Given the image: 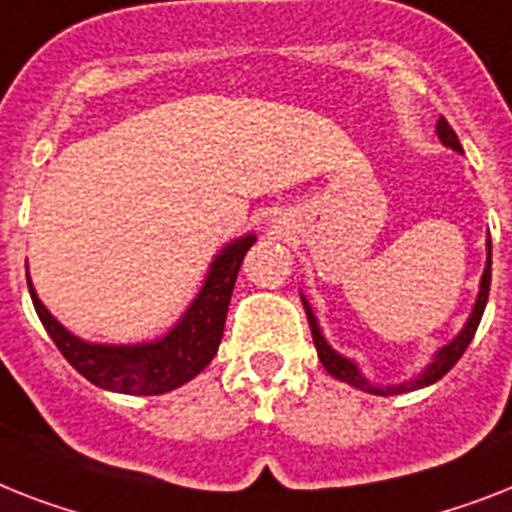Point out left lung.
I'll list each match as a JSON object with an SVG mask.
<instances>
[{
	"instance_id": "left-lung-1",
	"label": "left lung",
	"mask_w": 512,
	"mask_h": 512,
	"mask_svg": "<svg viewBox=\"0 0 512 512\" xmlns=\"http://www.w3.org/2000/svg\"><path fill=\"white\" fill-rule=\"evenodd\" d=\"M436 136L442 139L444 147L455 149V152H463V147H460V141H458V134L452 131L450 123H447L444 118H439V123H436ZM489 284H492V239L486 236V268H484V273H481L476 305H473L471 315H468V321H465L463 328H460V334L455 336L452 342L444 344V347H439V350L434 352V357H431V363L426 365V368H423L418 376H413L410 381H402V384H392V386L373 384L371 378H365V373L357 368V363H352L350 357L339 355V352H336L334 347L326 342V336H323L321 326H318V318H315L313 307H310V302L305 299V294H302V305H305L307 323H310V331H313L315 350H318V357H321L323 368H326V371L331 373L334 378L344 381V384H350V386H355V389H360V392L378 394V397H389V394L413 392V389H423V386L434 384V381H439L444 373L450 371L452 365L458 363L460 357H463V352L468 350V344H471L473 334H476V328H479V323H481L486 299H489Z\"/></svg>"
}]
</instances>
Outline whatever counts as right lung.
<instances>
[{
    "mask_svg": "<svg viewBox=\"0 0 512 512\" xmlns=\"http://www.w3.org/2000/svg\"><path fill=\"white\" fill-rule=\"evenodd\" d=\"M255 242V234H244L220 249L207 268L205 284L197 297L191 299L186 313L178 318L168 334L155 342H86L81 336L70 334L68 328L49 313L33 289L31 276L26 273L28 292L57 350L83 378H89L91 384L120 394H165L199 376L218 352L236 276H239L247 249Z\"/></svg>",
    "mask_w": 512,
    "mask_h": 512,
    "instance_id": "add662e5",
    "label": "right lung"
}]
</instances>
